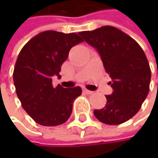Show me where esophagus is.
I'll return each mask as SVG.
<instances>
[{
  "mask_svg": "<svg viewBox=\"0 0 158 158\" xmlns=\"http://www.w3.org/2000/svg\"><path fill=\"white\" fill-rule=\"evenodd\" d=\"M83 91H84L86 94H89V95H90V94H93V91H91V90H89V89H83Z\"/></svg>",
  "mask_w": 158,
  "mask_h": 158,
  "instance_id": "obj_1",
  "label": "esophagus"
}]
</instances>
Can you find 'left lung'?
Wrapping results in <instances>:
<instances>
[{
	"mask_svg": "<svg viewBox=\"0 0 158 158\" xmlns=\"http://www.w3.org/2000/svg\"><path fill=\"white\" fill-rule=\"evenodd\" d=\"M79 34L97 49L111 79L113 92L106 95L104 108L94 110L95 117L110 125L128 121L140 110L149 92L151 69L143 50L131 36L110 25Z\"/></svg>",
	"mask_w": 158,
	"mask_h": 158,
	"instance_id": "8db88e82",
	"label": "left lung"
}]
</instances>
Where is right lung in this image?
Here are the masks:
<instances>
[{
  "label": "right lung",
  "mask_w": 158,
  "mask_h": 158,
  "mask_svg": "<svg viewBox=\"0 0 158 158\" xmlns=\"http://www.w3.org/2000/svg\"><path fill=\"white\" fill-rule=\"evenodd\" d=\"M83 42L75 33L42 32L30 39L20 51L14 70L16 94L24 110L44 126L64 123L72 112L74 100L81 88L65 89L52 85V77H61V66L74 46Z\"/></svg>",
  "instance_id": "obj_1"
}]
</instances>
